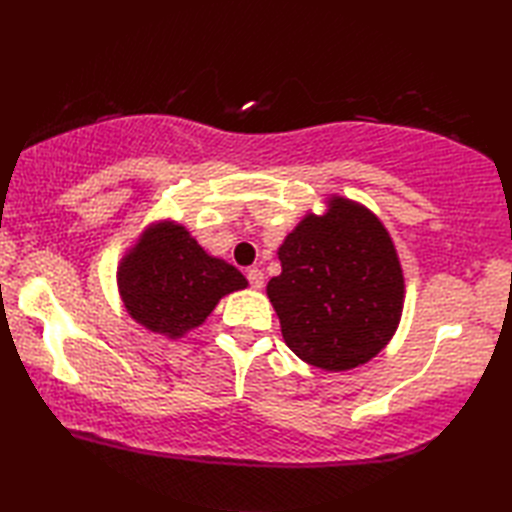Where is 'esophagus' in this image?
Returning a JSON list of instances; mask_svg holds the SVG:
<instances>
[{"label": "esophagus", "mask_w": 512, "mask_h": 512, "mask_svg": "<svg viewBox=\"0 0 512 512\" xmlns=\"http://www.w3.org/2000/svg\"><path fill=\"white\" fill-rule=\"evenodd\" d=\"M246 277L250 281V286H253L255 290H262L264 288V273L259 268H250L248 273H246Z\"/></svg>", "instance_id": "34e87169"}]
</instances>
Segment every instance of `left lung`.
Segmentation results:
<instances>
[{"mask_svg":"<svg viewBox=\"0 0 512 512\" xmlns=\"http://www.w3.org/2000/svg\"><path fill=\"white\" fill-rule=\"evenodd\" d=\"M277 255L281 275L266 292L301 361L345 372L391 341L405 277L387 228L363 204L332 195L328 211L303 217Z\"/></svg>","mask_w":512,"mask_h":512,"instance_id":"8db88e82","label":"left lung"}]
</instances>
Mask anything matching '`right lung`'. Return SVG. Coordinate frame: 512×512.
Instances as JSON below:
<instances>
[{
  "label": "right lung",
  "mask_w": 512,
  "mask_h": 512,
  "mask_svg": "<svg viewBox=\"0 0 512 512\" xmlns=\"http://www.w3.org/2000/svg\"><path fill=\"white\" fill-rule=\"evenodd\" d=\"M116 279L129 317L167 339H182L222 297L248 286L235 266L211 257L176 222L145 228L118 264Z\"/></svg>",
  "instance_id": "obj_1"
}]
</instances>
